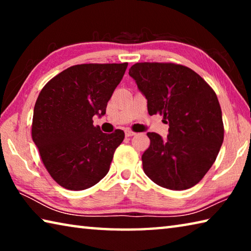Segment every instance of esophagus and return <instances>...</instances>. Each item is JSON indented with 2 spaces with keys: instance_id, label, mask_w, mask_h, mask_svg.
<instances>
[{
  "instance_id": "34e87169",
  "label": "esophagus",
  "mask_w": 251,
  "mask_h": 251,
  "mask_svg": "<svg viewBox=\"0 0 251 251\" xmlns=\"http://www.w3.org/2000/svg\"><path fill=\"white\" fill-rule=\"evenodd\" d=\"M135 134H136L135 131L130 130V129H126V130H125V135L127 136V137H130V136H134Z\"/></svg>"
}]
</instances>
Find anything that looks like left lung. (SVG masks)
I'll list each match as a JSON object with an SVG mask.
<instances>
[{"instance_id":"8db88e82","label":"left lung","mask_w":251,"mask_h":251,"mask_svg":"<svg viewBox=\"0 0 251 251\" xmlns=\"http://www.w3.org/2000/svg\"><path fill=\"white\" fill-rule=\"evenodd\" d=\"M128 74L147 99L150 115L169 126L161 138L148 133L143 169L160 187L184 190L201 181L224 142L222 108L215 91L189 67L175 63H136Z\"/></svg>"}]
</instances>
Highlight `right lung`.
<instances>
[{"label": "right lung", "instance_id": "right-lung-1", "mask_svg": "<svg viewBox=\"0 0 251 251\" xmlns=\"http://www.w3.org/2000/svg\"><path fill=\"white\" fill-rule=\"evenodd\" d=\"M128 63L79 64L49 80L34 106L32 138L50 177L70 190L97 184L109 171L125 134L93 125L125 74Z\"/></svg>", "mask_w": 251, "mask_h": 251}]
</instances>
